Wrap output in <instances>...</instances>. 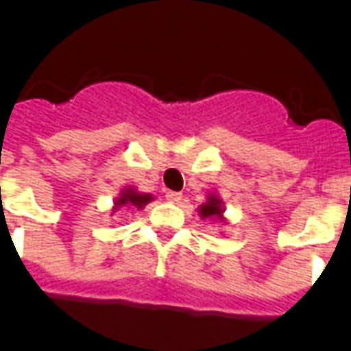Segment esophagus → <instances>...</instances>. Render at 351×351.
<instances>
[{
  "instance_id": "obj_1",
  "label": "esophagus",
  "mask_w": 351,
  "mask_h": 351,
  "mask_svg": "<svg viewBox=\"0 0 351 351\" xmlns=\"http://www.w3.org/2000/svg\"><path fill=\"white\" fill-rule=\"evenodd\" d=\"M165 197H167V201H171V203H178V201L182 199V193H180V191L169 190L165 191Z\"/></svg>"
}]
</instances>
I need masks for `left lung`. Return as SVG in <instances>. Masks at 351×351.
<instances>
[{"label": "left lung", "instance_id": "1", "mask_svg": "<svg viewBox=\"0 0 351 351\" xmlns=\"http://www.w3.org/2000/svg\"><path fill=\"white\" fill-rule=\"evenodd\" d=\"M201 216L203 218H208V216H221V206H220V201L216 197H210L206 201V205L201 206Z\"/></svg>", "mask_w": 351, "mask_h": 351}]
</instances>
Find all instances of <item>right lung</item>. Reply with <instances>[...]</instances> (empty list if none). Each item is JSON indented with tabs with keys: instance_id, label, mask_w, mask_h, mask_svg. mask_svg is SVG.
Here are the masks:
<instances>
[{
	"instance_id": "obj_1",
	"label": "right lung",
	"mask_w": 351,
	"mask_h": 351,
	"mask_svg": "<svg viewBox=\"0 0 351 351\" xmlns=\"http://www.w3.org/2000/svg\"><path fill=\"white\" fill-rule=\"evenodd\" d=\"M150 195H141V193H135V191H125L122 197L118 199V205H135L143 206L150 201Z\"/></svg>"
}]
</instances>
